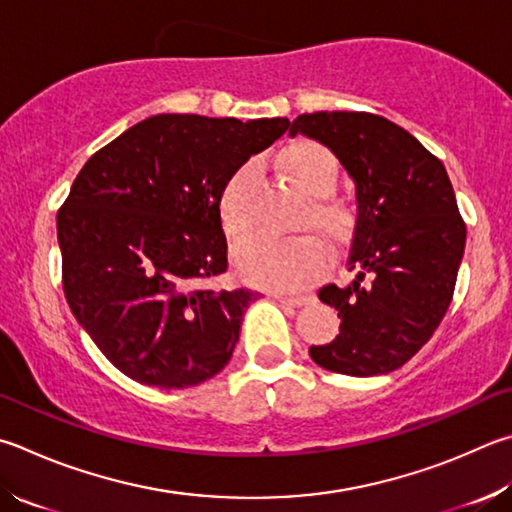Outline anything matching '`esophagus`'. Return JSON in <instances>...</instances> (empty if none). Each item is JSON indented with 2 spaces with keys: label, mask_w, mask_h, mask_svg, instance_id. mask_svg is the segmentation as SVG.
<instances>
[{
  "label": "esophagus",
  "mask_w": 512,
  "mask_h": 512,
  "mask_svg": "<svg viewBox=\"0 0 512 512\" xmlns=\"http://www.w3.org/2000/svg\"><path fill=\"white\" fill-rule=\"evenodd\" d=\"M275 300L280 304H286V306H302L311 300V297L306 295H275Z\"/></svg>",
  "instance_id": "esophagus-1"
}]
</instances>
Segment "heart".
I'll list each match as a JSON object with an SVG mask.
<instances>
[{
	"mask_svg": "<svg viewBox=\"0 0 512 512\" xmlns=\"http://www.w3.org/2000/svg\"><path fill=\"white\" fill-rule=\"evenodd\" d=\"M280 167L306 197L300 215L302 228H315L331 244H340L353 228V210L349 203L331 197L340 179V163L329 147L318 141H297L280 154ZM257 165L244 161L224 183L219 194V215L232 239H246L255 230L253 190ZM322 241L315 235H297L288 239L257 237L239 246L235 266L244 280L268 288H300L322 271Z\"/></svg>",
	"mask_w": 512,
	"mask_h": 512,
	"instance_id": "obj_1",
	"label": "heart"
}]
</instances>
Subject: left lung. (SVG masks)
Masks as SVG:
<instances>
[{"instance_id":"left-lung-1","label":"left lung","mask_w":512,"mask_h":512,"mask_svg":"<svg viewBox=\"0 0 512 512\" xmlns=\"http://www.w3.org/2000/svg\"><path fill=\"white\" fill-rule=\"evenodd\" d=\"M288 134L327 145L358 201L347 255L356 277L318 293L338 311L340 333L311 358L345 376L389 374L432 338L452 302L466 224L448 172L410 132L367 111L302 114Z\"/></svg>"}]
</instances>
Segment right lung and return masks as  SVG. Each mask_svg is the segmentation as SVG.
Returning <instances> with one entry per match:
<instances>
[{
    "instance_id": "add662e5",
    "label": "right lung",
    "mask_w": 512,
    "mask_h": 512,
    "mask_svg": "<svg viewBox=\"0 0 512 512\" xmlns=\"http://www.w3.org/2000/svg\"><path fill=\"white\" fill-rule=\"evenodd\" d=\"M288 118H145L98 150L58 210L73 315L136 383L183 389L228 365L259 293L212 288L228 268L219 194Z\"/></svg>"
}]
</instances>
